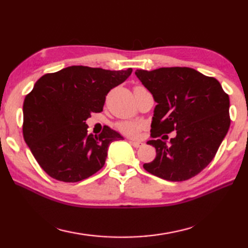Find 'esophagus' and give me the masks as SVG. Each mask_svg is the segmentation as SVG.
Wrapping results in <instances>:
<instances>
[{"instance_id":"obj_1","label":"esophagus","mask_w":248,"mask_h":248,"mask_svg":"<svg viewBox=\"0 0 248 248\" xmlns=\"http://www.w3.org/2000/svg\"><path fill=\"white\" fill-rule=\"evenodd\" d=\"M129 144H131L132 146L135 147V148H140V147L142 146V142H140V141H134V140H129Z\"/></svg>"}]
</instances>
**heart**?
I'll return each instance as SVG.
<instances>
[{
    "mask_svg": "<svg viewBox=\"0 0 248 248\" xmlns=\"http://www.w3.org/2000/svg\"><path fill=\"white\" fill-rule=\"evenodd\" d=\"M116 127L121 133L125 134V135L134 137V136H136L138 133H140V131L141 129V125L134 123V122L125 121V122H120V123H117Z\"/></svg>",
    "mask_w": 248,
    "mask_h": 248,
    "instance_id": "obj_1",
    "label": "heart"
}]
</instances>
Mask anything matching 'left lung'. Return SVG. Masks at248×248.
I'll return each instance as SVG.
<instances>
[{
    "instance_id": "left-lung-1",
    "label": "left lung",
    "mask_w": 248,
    "mask_h": 248,
    "mask_svg": "<svg viewBox=\"0 0 248 248\" xmlns=\"http://www.w3.org/2000/svg\"><path fill=\"white\" fill-rule=\"evenodd\" d=\"M157 106L151 137L157 155L144 169L160 179L182 182L209 164L229 131L230 99L214 77L189 67H161L135 72ZM177 131L170 145L157 138ZM167 138L165 136L163 139Z\"/></svg>"
}]
</instances>
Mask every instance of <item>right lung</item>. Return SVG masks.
Segmentation results:
<instances>
[{
	"instance_id": "1",
	"label": "right lung",
	"mask_w": 248,
	"mask_h": 248,
	"mask_svg": "<svg viewBox=\"0 0 248 248\" xmlns=\"http://www.w3.org/2000/svg\"><path fill=\"white\" fill-rule=\"evenodd\" d=\"M132 72L79 65L39 78L24 101L23 135L47 175L75 183L104 166L108 146L123 137L108 126L98 136L88 134L86 120L102 111L108 91Z\"/></svg>"
}]
</instances>
